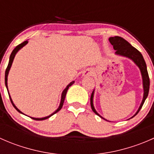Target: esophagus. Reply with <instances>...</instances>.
Segmentation results:
<instances>
[{
	"label": "esophagus",
	"mask_w": 154,
	"mask_h": 154,
	"mask_svg": "<svg viewBox=\"0 0 154 154\" xmlns=\"http://www.w3.org/2000/svg\"><path fill=\"white\" fill-rule=\"evenodd\" d=\"M91 74H92V73H91V71H87L86 73H84L83 76H85V77H86V76H90V75H91Z\"/></svg>",
	"instance_id": "34e87169"
}]
</instances>
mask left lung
I'll return each instance as SVG.
<instances>
[{"label": "left lung", "mask_w": 154, "mask_h": 154, "mask_svg": "<svg viewBox=\"0 0 154 154\" xmlns=\"http://www.w3.org/2000/svg\"><path fill=\"white\" fill-rule=\"evenodd\" d=\"M109 42L111 43L112 45H113V48H114V50H116V54L130 59V60H133V61L134 62L135 64H136V66L139 68V69H140L141 74H142V83H143L144 94H143V99H142V103H141L139 109L137 110L136 114L133 116V117H134L135 116H136V115L138 114V112L140 111V109H142V106H143L144 101H145L146 98H147V95H148L149 88H150V79H149L148 73H147V66H146L145 61H144L143 56L142 55V54H141V53L136 49V48L133 47V46L128 42L126 41L125 38H122V37L120 36H114V37H110V38H109ZM94 93V90L92 91V93H91V98H90V103H91V109H92V111L94 112L96 115L100 116L101 119L106 120V119H103L102 116H100V115L97 112L95 109H94V104H93Z\"/></svg>", "instance_id": "1"}]
</instances>
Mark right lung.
Listing matches in <instances>:
<instances>
[{"label":"right lung","mask_w":154,"mask_h":154,"mask_svg":"<svg viewBox=\"0 0 154 154\" xmlns=\"http://www.w3.org/2000/svg\"><path fill=\"white\" fill-rule=\"evenodd\" d=\"M27 43H28V41H27H27H24V42H22V43H21V44H20V45H18V46H16V47L15 48V49H14L13 51H12V54H11V55H10V61H9V64H8V66H7V69H6V71H5V85H6V87H7V91H8V86H7V77H8L9 71H10L11 66H12V62H13L14 58H15V54H17V52H18V51H19V50L21 49V48H22L23 47H24V46H25L27 44ZM74 81L71 82V83H70L69 84H68V86H66V88H65L64 90H63V93H62V95H61V101H60V106H59L58 109H57L56 110L55 112H53L52 114L50 115V116H46V117H44V118H32V117H30L31 119H34V120H36V121H42V120H45V119H48V118H50V117H51V116H52L53 115H54V114H55V113H57V112L60 111V110L62 109V107H63V103H64V100H65V98H66V93H67V91H68V88H69V87L71 86V85L74 84ZM8 94H9V96H10V100H11V103H12V106L15 107V109L17 110V111L18 112L21 113V114H24V113H23L22 112L20 111V110L18 109L17 108L16 106H15V105L14 104L13 102H12V98H11V97H10V93L8 92Z\"/></svg>","instance_id":"1"}]
</instances>
